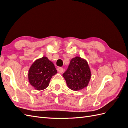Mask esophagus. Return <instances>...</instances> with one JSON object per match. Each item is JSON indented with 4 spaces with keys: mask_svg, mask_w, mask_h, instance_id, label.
<instances>
[{
    "mask_svg": "<svg viewBox=\"0 0 128 128\" xmlns=\"http://www.w3.org/2000/svg\"><path fill=\"white\" fill-rule=\"evenodd\" d=\"M64 68H62V67H58L57 68V70L58 72H59L60 73H62L63 72H64Z\"/></svg>",
    "mask_w": 128,
    "mask_h": 128,
    "instance_id": "34e87169",
    "label": "esophagus"
}]
</instances>
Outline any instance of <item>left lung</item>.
I'll return each mask as SVG.
<instances>
[{"mask_svg": "<svg viewBox=\"0 0 128 128\" xmlns=\"http://www.w3.org/2000/svg\"><path fill=\"white\" fill-rule=\"evenodd\" d=\"M62 75L69 88L77 91L88 86L91 74L87 61L76 56L70 60L68 69Z\"/></svg>", "mask_w": 128, "mask_h": 128, "instance_id": "8db88e82", "label": "left lung"}]
</instances>
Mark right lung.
I'll return each instance as SVG.
<instances>
[{"label":"right lung","mask_w":128,"mask_h":128,"mask_svg":"<svg viewBox=\"0 0 128 128\" xmlns=\"http://www.w3.org/2000/svg\"><path fill=\"white\" fill-rule=\"evenodd\" d=\"M57 72L52 62L43 56L31 66L28 72L29 83L37 90H44L48 86L51 78Z\"/></svg>","instance_id":"right-lung-1"}]
</instances>
